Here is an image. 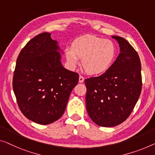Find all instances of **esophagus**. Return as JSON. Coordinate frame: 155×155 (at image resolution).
Masks as SVG:
<instances>
[{
  "instance_id": "34e87169",
  "label": "esophagus",
  "mask_w": 155,
  "mask_h": 155,
  "mask_svg": "<svg viewBox=\"0 0 155 155\" xmlns=\"http://www.w3.org/2000/svg\"><path fill=\"white\" fill-rule=\"evenodd\" d=\"M78 81L79 83H83L84 81V77H82V76H79V78H78Z\"/></svg>"
}]
</instances>
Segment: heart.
I'll use <instances>...</instances> for the list:
<instances>
[{
    "mask_svg": "<svg viewBox=\"0 0 155 155\" xmlns=\"http://www.w3.org/2000/svg\"><path fill=\"white\" fill-rule=\"evenodd\" d=\"M64 55L71 68H75L78 58H82V66L85 72L97 75L106 72L114 64L117 48L111 40L85 35L75 39L71 47L65 48Z\"/></svg>",
    "mask_w": 155,
    "mask_h": 155,
    "instance_id": "b5f03b06",
    "label": "heart"
}]
</instances>
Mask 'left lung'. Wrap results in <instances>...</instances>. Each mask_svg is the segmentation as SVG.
<instances>
[{"label":"left lung","instance_id":"left-lung-1","mask_svg":"<svg viewBox=\"0 0 155 155\" xmlns=\"http://www.w3.org/2000/svg\"><path fill=\"white\" fill-rule=\"evenodd\" d=\"M120 53L109 70L85 79L87 114L94 123L111 127L125 121L142 89L141 64L138 53L125 39L112 36Z\"/></svg>","mask_w":155,"mask_h":155}]
</instances>
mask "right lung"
I'll list each match as a JSON object with an SVG mask.
<instances>
[{
  "label": "right lung",
  "instance_id": "obj_1",
  "mask_svg": "<svg viewBox=\"0 0 155 155\" xmlns=\"http://www.w3.org/2000/svg\"><path fill=\"white\" fill-rule=\"evenodd\" d=\"M61 48L51 33L31 39L17 59L13 91L21 111L30 120L48 124L63 115L78 74L64 68Z\"/></svg>",
  "mask_w": 155,
  "mask_h": 155
}]
</instances>
